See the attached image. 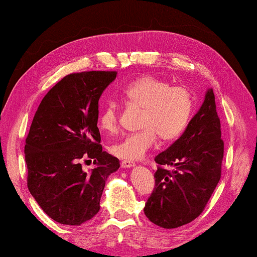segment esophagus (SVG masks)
<instances>
[{
  "mask_svg": "<svg viewBox=\"0 0 257 257\" xmlns=\"http://www.w3.org/2000/svg\"><path fill=\"white\" fill-rule=\"evenodd\" d=\"M120 165L122 168H128V167L135 166V163H133V161H130V160H124V161H121Z\"/></svg>",
  "mask_w": 257,
  "mask_h": 257,
  "instance_id": "1",
  "label": "esophagus"
}]
</instances>
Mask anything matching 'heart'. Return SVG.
I'll use <instances>...</instances> for the list:
<instances>
[{"mask_svg":"<svg viewBox=\"0 0 257 257\" xmlns=\"http://www.w3.org/2000/svg\"><path fill=\"white\" fill-rule=\"evenodd\" d=\"M131 106L142 108L138 132L126 136L112 144L113 156L126 160L142 158L156 143L157 137L163 142L177 139L188 125L193 112V94L185 86H172L166 80L145 76L133 80L122 90ZM119 108L107 103L99 114V126L104 132L118 131Z\"/></svg>","mask_w":257,"mask_h":257,"instance_id":"1","label":"heart"}]
</instances>
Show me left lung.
<instances>
[{
	"label": "left lung",
	"instance_id": "1",
	"mask_svg": "<svg viewBox=\"0 0 257 257\" xmlns=\"http://www.w3.org/2000/svg\"><path fill=\"white\" fill-rule=\"evenodd\" d=\"M223 140L212 89L185 132L154 158L156 185L144 213L151 222L172 229L192 222L203 212L221 178ZM164 166H174L168 171Z\"/></svg>",
	"mask_w": 257,
	"mask_h": 257
}]
</instances>
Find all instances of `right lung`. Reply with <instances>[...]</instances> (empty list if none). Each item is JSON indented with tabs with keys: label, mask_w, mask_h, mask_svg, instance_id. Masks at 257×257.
Wrapping results in <instances>:
<instances>
[{
	"label": "right lung",
	"mask_w": 257,
	"mask_h": 257,
	"mask_svg": "<svg viewBox=\"0 0 257 257\" xmlns=\"http://www.w3.org/2000/svg\"><path fill=\"white\" fill-rule=\"evenodd\" d=\"M117 71L70 73L42 99L26 139L27 185L52 220L79 226L99 212L108 175L118 158L104 152L97 127L98 100ZM90 159L96 168L82 171Z\"/></svg>",
	"instance_id": "right-lung-1"
}]
</instances>
